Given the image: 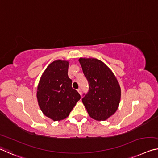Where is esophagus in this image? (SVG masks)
<instances>
[{"label":"esophagus","mask_w":158,"mask_h":158,"mask_svg":"<svg viewBox=\"0 0 158 158\" xmlns=\"http://www.w3.org/2000/svg\"><path fill=\"white\" fill-rule=\"evenodd\" d=\"M77 91H78V92H79V94L81 95V89H79L78 90H77Z\"/></svg>","instance_id":"obj_1"}]
</instances>
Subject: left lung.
<instances>
[{
	"label": "left lung",
	"mask_w": 158,
	"mask_h": 158,
	"mask_svg": "<svg viewBox=\"0 0 158 158\" xmlns=\"http://www.w3.org/2000/svg\"><path fill=\"white\" fill-rule=\"evenodd\" d=\"M88 80L89 92L82 102L91 118L104 121L114 114L119 107L121 89L113 72L104 62L96 58L79 59Z\"/></svg>",
	"instance_id": "1"
}]
</instances>
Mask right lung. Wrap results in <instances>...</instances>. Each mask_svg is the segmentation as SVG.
<instances>
[{
	"instance_id": "1",
	"label": "right lung",
	"mask_w": 158,
	"mask_h": 158,
	"mask_svg": "<svg viewBox=\"0 0 158 158\" xmlns=\"http://www.w3.org/2000/svg\"><path fill=\"white\" fill-rule=\"evenodd\" d=\"M69 62L55 60L45 70L37 88V100L43 113L53 121L69 116L81 96L72 89L68 77Z\"/></svg>"
}]
</instances>
